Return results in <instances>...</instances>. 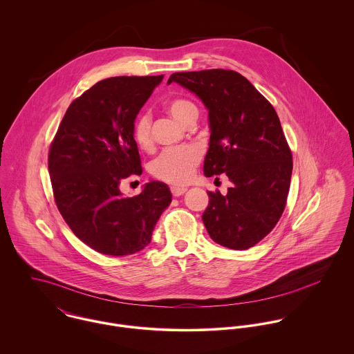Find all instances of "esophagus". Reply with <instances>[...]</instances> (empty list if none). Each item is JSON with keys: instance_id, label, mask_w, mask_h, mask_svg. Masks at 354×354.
<instances>
[{"instance_id": "1", "label": "esophagus", "mask_w": 354, "mask_h": 354, "mask_svg": "<svg viewBox=\"0 0 354 354\" xmlns=\"http://www.w3.org/2000/svg\"><path fill=\"white\" fill-rule=\"evenodd\" d=\"M170 191H171L173 196L178 198V196H181V195H184L187 192V188H184V187H171Z\"/></svg>"}]
</instances>
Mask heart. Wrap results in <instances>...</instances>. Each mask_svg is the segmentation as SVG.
<instances>
[{
    "label": "heart",
    "instance_id": "b5f03b06",
    "mask_svg": "<svg viewBox=\"0 0 354 354\" xmlns=\"http://www.w3.org/2000/svg\"><path fill=\"white\" fill-rule=\"evenodd\" d=\"M169 114L176 118L180 124L187 127L191 121L198 120V107L188 100L177 98L166 104ZM132 136L135 143L140 149H149L151 146V117L147 113L138 115L133 122ZM201 160V151L196 147L187 146L181 149L165 150L160 152L150 165L152 176L173 184H187L192 176L196 165Z\"/></svg>",
    "mask_w": 354,
    "mask_h": 354
}]
</instances>
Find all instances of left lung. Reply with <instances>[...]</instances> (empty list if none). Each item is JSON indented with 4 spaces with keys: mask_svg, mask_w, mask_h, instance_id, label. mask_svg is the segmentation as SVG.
<instances>
[{
    "mask_svg": "<svg viewBox=\"0 0 354 354\" xmlns=\"http://www.w3.org/2000/svg\"><path fill=\"white\" fill-rule=\"evenodd\" d=\"M208 111L209 142L204 176L226 173L227 194L207 192L203 222L219 245L244 251L261 241L279 221L289 194L293 162L279 118L252 84L226 69L173 73Z\"/></svg>",
    "mask_w": 354,
    "mask_h": 354,
    "instance_id": "8db88e82",
    "label": "left lung"
}]
</instances>
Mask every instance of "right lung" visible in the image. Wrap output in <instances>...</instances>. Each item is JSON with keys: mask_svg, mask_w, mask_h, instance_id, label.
<instances>
[{"mask_svg": "<svg viewBox=\"0 0 354 354\" xmlns=\"http://www.w3.org/2000/svg\"><path fill=\"white\" fill-rule=\"evenodd\" d=\"M159 76H118L94 84L68 107L49 152L57 207L86 245L110 256L145 250L160 214L170 205L165 183L150 181L127 198L120 184L140 176L133 122Z\"/></svg>", "mask_w": 354, "mask_h": 354, "instance_id": "1", "label": "right lung"}]
</instances>
